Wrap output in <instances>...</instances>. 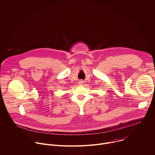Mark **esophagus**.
<instances>
[{
  "mask_svg": "<svg viewBox=\"0 0 155 155\" xmlns=\"http://www.w3.org/2000/svg\"><path fill=\"white\" fill-rule=\"evenodd\" d=\"M83 83H84V82H83L82 81H80L79 82V85H82Z\"/></svg>",
  "mask_w": 155,
  "mask_h": 155,
  "instance_id": "obj_1",
  "label": "esophagus"
}]
</instances>
